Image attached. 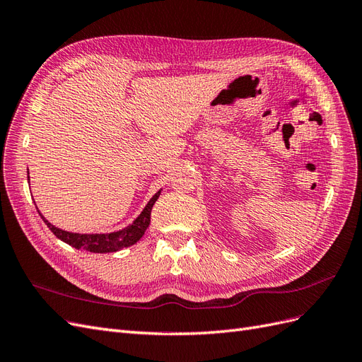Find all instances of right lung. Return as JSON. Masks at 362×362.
<instances>
[{
  "mask_svg": "<svg viewBox=\"0 0 362 362\" xmlns=\"http://www.w3.org/2000/svg\"><path fill=\"white\" fill-rule=\"evenodd\" d=\"M161 190H158L154 196H152L149 202L146 204V206L144 208V211L137 216V218H134L133 223H129L124 229H119V231L107 233V234H78V233L64 231V229H60L57 226H54L52 223H49L47 218L40 214V211L39 210L37 211L43 218V222H45L47 226L52 231V234L57 238H60L62 242L68 243L75 249H84L87 252H93V254H107V252H117L124 247L133 246L141 237H144L146 228L151 223V210L152 206H154L156 201L158 199Z\"/></svg>",
  "mask_w": 362,
  "mask_h": 362,
  "instance_id": "add662e5",
  "label": "right lung"
}]
</instances>
